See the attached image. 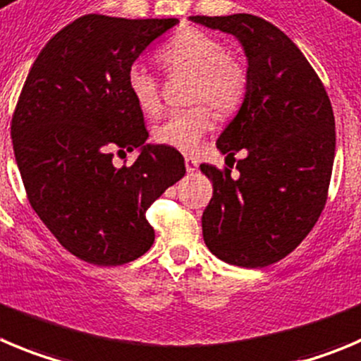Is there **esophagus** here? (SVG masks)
Returning a JSON list of instances; mask_svg holds the SVG:
<instances>
[{
    "instance_id": "1",
    "label": "esophagus",
    "mask_w": 361,
    "mask_h": 361,
    "mask_svg": "<svg viewBox=\"0 0 361 361\" xmlns=\"http://www.w3.org/2000/svg\"><path fill=\"white\" fill-rule=\"evenodd\" d=\"M185 167H187V173H194L197 171V160L192 157H185Z\"/></svg>"
}]
</instances>
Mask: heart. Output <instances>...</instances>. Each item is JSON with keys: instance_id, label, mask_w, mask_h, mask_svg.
<instances>
[{"instance_id": "heart-1", "label": "heart", "mask_w": 361, "mask_h": 361, "mask_svg": "<svg viewBox=\"0 0 361 361\" xmlns=\"http://www.w3.org/2000/svg\"><path fill=\"white\" fill-rule=\"evenodd\" d=\"M169 73H188L190 101H204L219 114L228 116L240 106L247 90V71L237 56L228 53L226 44L212 33L196 28L178 32L158 53ZM126 87L140 112L158 114L161 106L160 83L140 63H131L126 73ZM212 117L207 106L174 110L154 128V140L183 153L200 147L210 131Z\"/></svg>"}]
</instances>
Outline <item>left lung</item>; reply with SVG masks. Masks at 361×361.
Instances as JSON below:
<instances>
[{
    "mask_svg": "<svg viewBox=\"0 0 361 361\" xmlns=\"http://www.w3.org/2000/svg\"><path fill=\"white\" fill-rule=\"evenodd\" d=\"M190 21L233 35L247 59V90L217 139L231 171L201 164L214 185L203 238L222 262L258 269L281 260L324 210L335 160V117L324 85L285 33L251 13Z\"/></svg>",
    "mask_w": 361,
    "mask_h": 361,
    "instance_id": "obj_1",
    "label": "left lung"
}]
</instances>
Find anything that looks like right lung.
Listing matches in <instances>:
<instances>
[{
	"label": "right lung",
	"mask_w": 361,
	"mask_h": 361,
	"mask_svg": "<svg viewBox=\"0 0 361 361\" xmlns=\"http://www.w3.org/2000/svg\"><path fill=\"white\" fill-rule=\"evenodd\" d=\"M178 19L89 13L60 30L28 73L12 119V144L32 208L56 240L94 265H123L153 245L146 210L181 180L174 147L146 144L128 67ZM140 147L116 168L113 151Z\"/></svg>",
	"instance_id": "1"
}]
</instances>
